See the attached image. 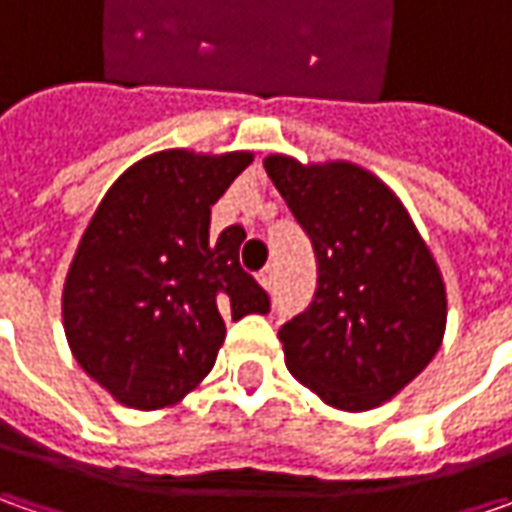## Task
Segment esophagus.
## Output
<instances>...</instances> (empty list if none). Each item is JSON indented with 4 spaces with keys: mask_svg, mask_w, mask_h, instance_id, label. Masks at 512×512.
<instances>
[{
    "mask_svg": "<svg viewBox=\"0 0 512 512\" xmlns=\"http://www.w3.org/2000/svg\"><path fill=\"white\" fill-rule=\"evenodd\" d=\"M256 279H259V285L265 287V290H270V287H273V279H276V276H273V267H262V270L256 273Z\"/></svg>",
    "mask_w": 512,
    "mask_h": 512,
    "instance_id": "obj_1",
    "label": "esophagus"
}]
</instances>
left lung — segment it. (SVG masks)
I'll return each mask as SVG.
<instances>
[{
    "label": "left lung",
    "mask_w": 512,
    "mask_h": 512,
    "mask_svg": "<svg viewBox=\"0 0 512 512\" xmlns=\"http://www.w3.org/2000/svg\"><path fill=\"white\" fill-rule=\"evenodd\" d=\"M267 176L316 253V293L279 330L287 370L330 407L373 410L436 356L447 296L436 259L396 193L350 162L273 153Z\"/></svg>",
    "instance_id": "obj_1"
}]
</instances>
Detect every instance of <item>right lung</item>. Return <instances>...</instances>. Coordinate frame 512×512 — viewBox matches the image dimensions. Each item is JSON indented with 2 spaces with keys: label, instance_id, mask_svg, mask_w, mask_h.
<instances>
[{
  "label": "right lung",
  "instance_id": "right-lung-1",
  "mask_svg": "<svg viewBox=\"0 0 512 512\" xmlns=\"http://www.w3.org/2000/svg\"><path fill=\"white\" fill-rule=\"evenodd\" d=\"M250 162L245 150H162L125 170L96 207L70 262L62 319L73 359L116 402H182L213 370L227 316L270 310L239 265L245 230L210 239V207Z\"/></svg>",
  "mask_w": 512,
  "mask_h": 512
}]
</instances>
